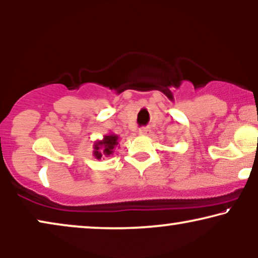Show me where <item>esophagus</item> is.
Masks as SVG:
<instances>
[{
	"mask_svg": "<svg viewBox=\"0 0 258 258\" xmlns=\"http://www.w3.org/2000/svg\"><path fill=\"white\" fill-rule=\"evenodd\" d=\"M150 132V130L147 128V127H142V128H139V135H147V133Z\"/></svg>",
	"mask_w": 258,
	"mask_h": 258,
	"instance_id": "esophagus-1",
	"label": "esophagus"
}]
</instances>
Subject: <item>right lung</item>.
I'll return each mask as SVG.
<instances>
[{
	"label": "right lung",
	"instance_id": "add662e5",
	"mask_svg": "<svg viewBox=\"0 0 258 258\" xmlns=\"http://www.w3.org/2000/svg\"><path fill=\"white\" fill-rule=\"evenodd\" d=\"M119 146V137L114 133H108L104 136L101 140H97L93 144V156L95 159L100 160L101 158L111 157L114 153L115 147Z\"/></svg>",
	"mask_w": 258,
	"mask_h": 258
}]
</instances>
